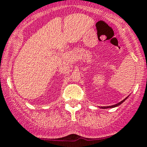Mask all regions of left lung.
Listing matches in <instances>:
<instances>
[{
	"mask_svg": "<svg viewBox=\"0 0 147 147\" xmlns=\"http://www.w3.org/2000/svg\"><path fill=\"white\" fill-rule=\"evenodd\" d=\"M125 99H126V98H125ZM125 100H123V101H121V102L118 103V104L114 105H112V106H107V107H102V108H105H105H109V107H110V108H111V107H116V106H118V105H121V103L125 101Z\"/></svg>",
	"mask_w": 147,
	"mask_h": 147,
	"instance_id": "1",
	"label": "left lung"
}]
</instances>
